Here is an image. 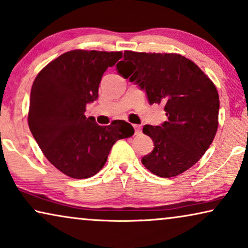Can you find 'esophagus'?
Here are the masks:
<instances>
[{
	"mask_svg": "<svg viewBox=\"0 0 248 248\" xmlns=\"http://www.w3.org/2000/svg\"><path fill=\"white\" fill-rule=\"evenodd\" d=\"M133 127H134L135 130V134H140L141 133V125H133Z\"/></svg>",
	"mask_w": 248,
	"mask_h": 248,
	"instance_id": "34e87169",
	"label": "esophagus"
}]
</instances>
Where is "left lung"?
I'll list each match as a JSON object with an SVG mask.
<instances>
[{
  "label": "left lung",
  "instance_id": "obj_1",
  "mask_svg": "<svg viewBox=\"0 0 248 248\" xmlns=\"http://www.w3.org/2000/svg\"><path fill=\"white\" fill-rule=\"evenodd\" d=\"M116 68L144 89L151 105L164 104L168 121L143 127L154 143L152 152L142 157L143 166L161 178H171L198 162L218 128L219 96L214 82L178 53L124 51Z\"/></svg>",
  "mask_w": 248,
  "mask_h": 248
}]
</instances>
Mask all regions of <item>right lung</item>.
I'll return each instance as SVG.
<instances>
[{
  "label": "right lung",
  "mask_w": 248,
  "mask_h": 248,
  "mask_svg": "<svg viewBox=\"0 0 248 248\" xmlns=\"http://www.w3.org/2000/svg\"><path fill=\"white\" fill-rule=\"evenodd\" d=\"M122 52L71 50L46 64L31 88L29 127L45 156L68 177L87 179L106 163L117 140L134 128L125 121L100 126L86 117V105L98 98L104 73Z\"/></svg>",
  "instance_id": "right-lung-1"
}]
</instances>
